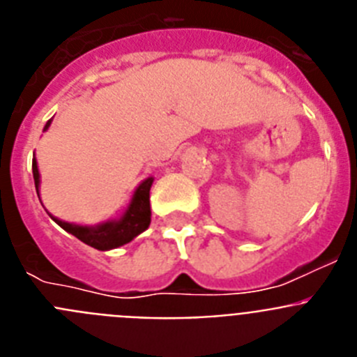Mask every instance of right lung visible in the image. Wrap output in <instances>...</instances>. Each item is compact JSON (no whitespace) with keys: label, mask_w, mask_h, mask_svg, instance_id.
Returning <instances> with one entry per match:
<instances>
[{"label":"right lung","mask_w":357,"mask_h":357,"mask_svg":"<svg viewBox=\"0 0 357 357\" xmlns=\"http://www.w3.org/2000/svg\"><path fill=\"white\" fill-rule=\"evenodd\" d=\"M52 125V119L46 123L44 130ZM31 172H33V181H36L37 195H39V168H37V160L33 157L31 160ZM153 184V176H148L146 181L139 184V188L135 189L134 197H132L130 204H128L127 211L123 213L119 220H109L100 225H75V223L62 222L59 218L52 216L53 222L56 225H61L66 232L73 234L85 245L96 248V250H110V248H118L125 243H130L135 236H139L141 232L148 229L151 220L150 211V188Z\"/></svg>","instance_id":"add662e5"}]
</instances>
